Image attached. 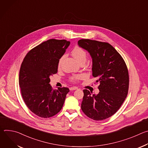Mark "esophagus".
I'll return each mask as SVG.
<instances>
[{
  "label": "esophagus",
  "mask_w": 148,
  "mask_h": 148,
  "mask_svg": "<svg viewBox=\"0 0 148 148\" xmlns=\"http://www.w3.org/2000/svg\"><path fill=\"white\" fill-rule=\"evenodd\" d=\"M77 89H78V88L76 87H70V90L71 91L76 90H77Z\"/></svg>",
  "instance_id": "obj_1"
}]
</instances>
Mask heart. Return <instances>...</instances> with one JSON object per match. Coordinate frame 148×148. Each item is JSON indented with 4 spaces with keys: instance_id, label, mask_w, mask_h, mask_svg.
Listing matches in <instances>:
<instances>
[{
    "instance_id": "heart-1",
    "label": "heart",
    "mask_w": 148,
    "mask_h": 148,
    "mask_svg": "<svg viewBox=\"0 0 148 148\" xmlns=\"http://www.w3.org/2000/svg\"><path fill=\"white\" fill-rule=\"evenodd\" d=\"M71 54L74 57V58L78 62H80L82 61H85L86 60L87 58V53L86 51L82 48L76 46L71 51ZM62 58H60L58 61V66H60L61 63L62 61ZM81 77V75H76L73 77H72L70 79L73 82H76L78 79H79Z\"/></svg>"
}]
</instances>
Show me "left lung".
<instances>
[{"mask_svg": "<svg viewBox=\"0 0 148 148\" xmlns=\"http://www.w3.org/2000/svg\"><path fill=\"white\" fill-rule=\"evenodd\" d=\"M78 45L90 53L92 61V76L100 82L98 94L92 95L88 90H83L81 110L95 121L108 118L116 112L127 96V67L119 53L108 43L81 39Z\"/></svg>", "mask_w": 148, "mask_h": 148, "instance_id": "1", "label": "left lung"}]
</instances>
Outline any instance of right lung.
Returning <instances> with one entry per match:
<instances>
[{"mask_svg": "<svg viewBox=\"0 0 148 148\" xmlns=\"http://www.w3.org/2000/svg\"><path fill=\"white\" fill-rule=\"evenodd\" d=\"M70 42L50 39L31 50L19 72V86L29 109L41 118H49L61 110L70 91L66 87L53 90L50 77L57 73L58 61Z\"/></svg>", "mask_w": 148, "mask_h": 148, "instance_id": "right-lung-1", "label": "right lung"}]
</instances>
